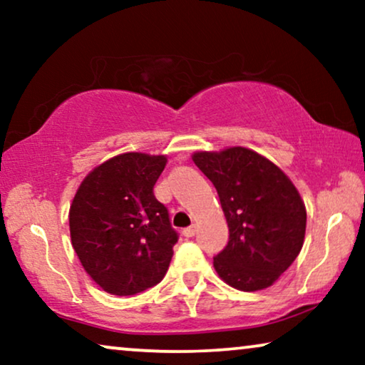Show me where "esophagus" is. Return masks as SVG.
I'll list each match as a JSON object with an SVG mask.
<instances>
[{
	"label": "esophagus",
	"mask_w": 365,
	"mask_h": 365,
	"mask_svg": "<svg viewBox=\"0 0 365 365\" xmlns=\"http://www.w3.org/2000/svg\"><path fill=\"white\" fill-rule=\"evenodd\" d=\"M182 234H184V237H192L194 234H196V226H189V227H186L182 231Z\"/></svg>",
	"instance_id": "esophagus-1"
}]
</instances>
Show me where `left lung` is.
Segmentation results:
<instances>
[{"instance_id": "left-lung-1", "label": "left lung", "mask_w": 365, "mask_h": 365, "mask_svg": "<svg viewBox=\"0 0 365 365\" xmlns=\"http://www.w3.org/2000/svg\"><path fill=\"white\" fill-rule=\"evenodd\" d=\"M192 161L219 194L229 242L214 257L224 282L244 292L272 286L296 261L306 236V204L291 179L242 146L196 151Z\"/></svg>"}]
</instances>
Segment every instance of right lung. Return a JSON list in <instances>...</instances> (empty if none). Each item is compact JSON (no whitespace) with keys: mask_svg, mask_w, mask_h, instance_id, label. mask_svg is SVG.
Returning a JSON list of instances; mask_svg holds the SVG:
<instances>
[{"mask_svg":"<svg viewBox=\"0 0 365 365\" xmlns=\"http://www.w3.org/2000/svg\"><path fill=\"white\" fill-rule=\"evenodd\" d=\"M168 158L123 153L88 173L69 206V232L89 277L113 296H133L166 274L178 234L153 187Z\"/></svg>","mask_w":365,"mask_h":365,"instance_id":"right-lung-1","label":"right lung"}]
</instances>
